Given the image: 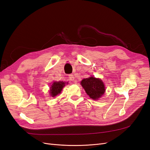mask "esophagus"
<instances>
[{
	"instance_id": "obj_1",
	"label": "esophagus",
	"mask_w": 150,
	"mask_h": 150,
	"mask_svg": "<svg viewBox=\"0 0 150 150\" xmlns=\"http://www.w3.org/2000/svg\"><path fill=\"white\" fill-rule=\"evenodd\" d=\"M69 78L71 81H74V76L73 74H69Z\"/></svg>"
}]
</instances>
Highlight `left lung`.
I'll return each instance as SVG.
<instances>
[{
	"label": "left lung",
	"instance_id": "8db88e82",
	"mask_svg": "<svg viewBox=\"0 0 150 150\" xmlns=\"http://www.w3.org/2000/svg\"><path fill=\"white\" fill-rule=\"evenodd\" d=\"M85 91L93 99H98L105 92V87L102 80L90 77L82 80L81 82Z\"/></svg>",
	"mask_w": 150,
	"mask_h": 150
}]
</instances>
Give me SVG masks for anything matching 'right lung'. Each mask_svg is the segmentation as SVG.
Masks as SVG:
<instances>
[{
	"instance_id": "obj_1",
	"label": "right lung",
	"mask_w": 150,
	"mask_h": 150,
	"mask_svg": "<svg viewBox=\"0 0 150 150\" xmlns=\"http://www.w3.org/2000/svg\"><path fill=\"white\" fill-rule=\"evenodd\" d=\"M66 83L63 81H57L54 82L51 85V89H50V94L52 97H55L57 94H60L62 88H64Z\"/></svg>"
}]
</instances>
